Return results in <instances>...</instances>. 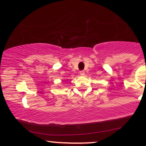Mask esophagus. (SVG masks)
<instances>
[{
  "label": "esophagus",
  "instance_id": "34e87169",
  "mask_svg": "<svg viewBox=\"0 0 146 146\" xmlns=\"http://www.w3.org/2000/svg\"><path fill=\"white\" fill-rule=\"evenodd\" d=\"M80 74L81 76H84L85 74V72L84 70H82V71H80Z\"/></svg>",
  "mask_w": 146,
  "mask_h": 146
}]
</instances>
